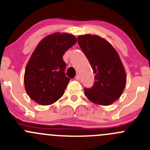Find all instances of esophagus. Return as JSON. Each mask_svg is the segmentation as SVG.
<instances>
[{
  "instance_id": "esophagus-1",
  "label": "esophagus",
  "mask_w": 150,
  "mask_h": 150,
  "mask_svg": "<svg viewBox=\"0 0 150 150\" xmlns=\"http://www.w3.org/2000/svg\"><path fill=\"white\" fill-rule=\"evenodd\" d=\"M75 79L76 80V81H79L80 80H81V76H80L79 75H76V76H75Z\"/></svg>"
}]
</instances>
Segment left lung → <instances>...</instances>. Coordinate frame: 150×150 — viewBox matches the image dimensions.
Here are the masks:
<instances>
[{
	"label": "left lung",
	"mask_w": 150,
	"mask_h": 150,
	"mask_svg": "<svg viewBox=\"0 0 150 150\" xmlns=\"http://www.w3.org/2000/svg\"><path fill=\"white\" fill-rule=\"evenodd\" d=\"M78 42L95 74L94 85L84 88L85 95L96 104H111L122 95L127 79L118 53L108 42L97 35H81Z\"/></svg>",
	"instance_id": "8db88e82"
}]
</instances>
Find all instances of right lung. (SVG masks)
Returning a JSON list of instances; mask_svg holds the SVG:
<instances>
[{
    "label": "right lung",
    "mask_w": 150,
    "mask_h": 150,
    "mask_svg": "<svg viewBox=\"0 0 150 150\" xmlns=\"http://www.w3.org/2000/svg\"><path fill=\"white\" fill-rule=\"evenodd\" d=\"M69 33H55L43 39L32 53L25 67L24 84L28 95L42 105L62 97L70 79L65 75V52L76 43Z\"/></svg>",
    "instance_id": "right-lung-1"
}]
</instances>
